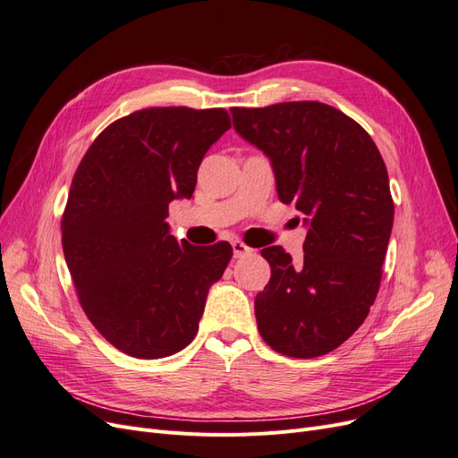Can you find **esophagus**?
<instances>
[{
  "label": "esophagus",
  "instance_id": "obj_1",
  "mask_svg": "<svg viewBox=\"0 0 458 458\" xmlns=\"http://www.w3.org/2000/svg\"><path fill=\"white\" fill-rule=\"evenodd\" d=\"M231 246H233V254H234V258H242V256H246V254H250V252H252V248H250V246H246L242 241H233V242H231Z\"/></svg>",
  "mask_w": 458,
  "mask_h": 458
}]
</instances>
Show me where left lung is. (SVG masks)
Masks as SVG:
<instances>
[{
    "instance_id": "left-lung-1",
    "label": "left lung",
    "mask_w": 458,
    "mask_h": 458,
    "mask_svg": "<svg viewBox=\"0 0 458 458\" xmlns=\"http://www.w3.org/2000/svg\"><path fill=\"white\" fill-rule=\"evenodd\" d=\"M231 113L237 133L271 160L281 202L296 204L308 227L301 259L283 246L261 250L271 279L254 301L258 330L283 355H325L363 325L378 294L394 225L386 164L370 135L325 103Z\"/></svg>"
}]
</instances>
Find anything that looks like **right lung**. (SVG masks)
<instances>
[{
    "mask_svg": "<svg viewBox=\"0 0 458 458\" xmlns=\"http://www.w3.org/2000/svg\"><path fill=\"white\" fill-rule=\"evenodd\" d=\"M229 128L224 108H143L103 130L78 165L63 252L88 318L123 353L168 357L197 336L233 248L177 242L165 217L172 200L192 197L204 155Z\"/></svg>",
    "mask_w": 458,
    "mask_h": 458,
    "instance_id": "right-lung-1",
    "label": "right lung"
}]
</instances>
